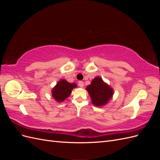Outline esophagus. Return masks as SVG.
Instances as JSON below:
<instances>
[{
  "instance_id": "obj_1",
  "label": "esophagus",
  "mask_w": 160,
  "mask_h": 160,
  "mask_svg": "<svg viewBox=\"0 0 160 160\" xmlns=\"http://www.w3.org/2000/svg\"><path fill=\"white\" fill-rule=\"evenodd\" d=\"M78 85H79V86L80 87V88H83V87H84V83H83V81H79Z\"/></svg>"
}]
</instances>
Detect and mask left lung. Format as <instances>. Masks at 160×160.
<instances>
[{"mask_svg":"<svg viewBox=\"0 0 160 160\" xmlns=\"http://www.w3.org/2000/svg\"><path fill=\"white\" fill-rule=\"evenodd\" d=\"M86 90L90 95L92 103L99 108L109 103L114 92L113 88L100 77H95L91 84L87 86Z\"/></svg>","mask_w":160,"mask_h":160,"instance_id":"obj_1","label":"left lung"}]
</instances>
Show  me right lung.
<instances>
[{
  "mask_svg": "<svg viewBox=\"0 0 160 160\" xmlns=\"http://www.w3.org/2000/svg\"><path fill=\"white\" fill-rule=\"evenodd\" d=\"M76 88V83H71L67 80L61 79L51 90L52 96L57 102L61 103L69 98L72 89Z\"/></svg>",
  "mask_w": 160,
  "mask_h": 160,
  "instance_id": "add662e5",
  "label": "right lung"
}]
</instances>
